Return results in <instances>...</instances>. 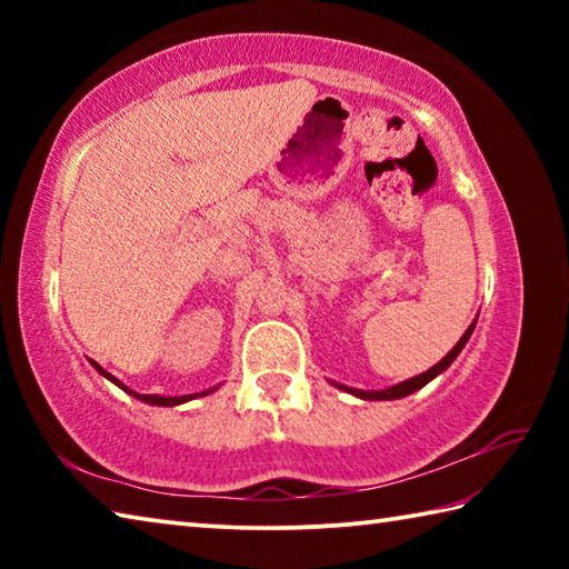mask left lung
<instances>
[{"instance_id": "left-lung-1", "label": "left lung", "mask_w": 569, "mask_h": 569, "mask_svg": "<svg viewBox=\"0 0 569 569\" xmlns=\"http://www.w3.org/2000/svg\"><path fill=\"white\" fill-rule=\"evenodd\" d=\"M471 331H475V323L469 326L467 329V333L461 336L459 339V343L455 346V349H451L445 359H441L437 366H431L429 371H423V373H419V377H413V379H409V381H401V383H397V387H391V389H383V391H359V389H346V387H341V389H346V391H351L353 397H361V399H401V397H409V393H413L417 389H421L423 383H429L431 379L435 377H439L441 371L447 369V366L457 359L459 356V351L465 349V343L469 341V336H471Z\"/></svg>"}]
</instances>
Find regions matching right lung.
Wrapping results in <instances>:
<instances>
[{
  "label": "right lung",
  "mask_w": 569,
  "mask_h": 569,
  "mask_svg": "<svg viewBox=\"0 0 569 569\" xmlns=\"http://www.w3.org/2000/svg\"><path fill=\"white\" fill-rule=\"evenodd\" d=\"M94 363V361H92ZM94 369H98L100 373H102V377H108L110 381H114V383H118V387L120 389H124V391H128V393H132V397H138V399H142V401H148V403H158V407H176V403H182V401H190V399H196V397H203V393H192V397H152V393H134V391H130L128 387H122V383L118 381V379H114V377H110V373L108 371H104L102 369V366H98V363H94ZM206 393H210V391H206Z\"/></svg>",
  "instance_id": "obj_1"
}]
</instances>
